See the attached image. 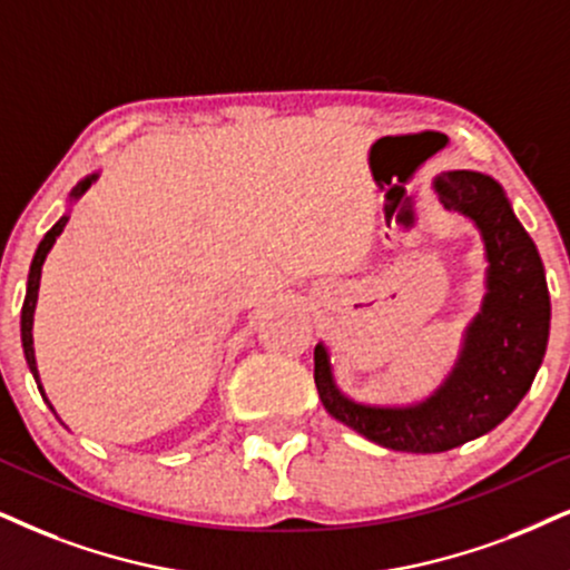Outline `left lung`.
I'll return each instance as SVG.
<instances>
[{
  "instance_id": "8db88e82",
  "label": "left lung",
  "mask_w": 570,
  "mask_h": 570,
  "mask_svg": "<svg viewBox=\"0 0 570 570\" xmlns=\"http://www.w3.org/2000/svg\"><path fill=\"white\" fill-rule=\"evenodd\" d=\"M444 210L473 220L487 249V294L463 350L426 400L363 405L336 386L326 344H315V386L338 423L397 452H446L500 426L531 389L550 336L542 257L494 178L450 170L434 178Z\"/></svg>"
}]
</instances>
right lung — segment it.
I'll use <instances>...</instances> for the list:
<instances>
[{
    "label": "right lung",
    "instance_id": "add662e5",
    "mask_svg": "<svg viewBox=\"0 0 570 570\" xmlns=\"http://www.w3.org/2000/svg\"><path fill=\"white\" fill-rule=\"evenodd\" d=\"M99 178V173H91V176H86L83 181H78V186L73 191H70V202H76L78 197H81V194L89 189V186L97 181ZM68 218L70 215H62L60 220L55 223L52 228H49V232L45 234V239L39 242V249H36V255H33V263H31V271H28V286H26V299H23V313H20V338H23V352H26V363H28V368H31V373H33V379H36V384H39V392H41V397H45V402L49 405V400H47V394H45V386H41V381H39V371H36V355H33V309H36V299H39V281H41V265H45V261H47V255H49V249H52V244L57 242V236L62 234V228H65V223H68ZM49 410H55L52 405H49Z\"/></svg>",
    "mask_w": 570,
    "mask_h": 570
}]
</instances>
